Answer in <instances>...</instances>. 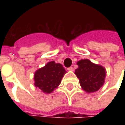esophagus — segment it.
Listing matches in <instances>:
<instances>
[{
    "label": "esophagus",
    "instance_id": "34e87169",
    "mask_svg": "<svg viewBox=\"0 0 125 125\" xmlns=\"http://www.w3.org/2000/svg\"><path fill=\"white\" fill-rule=\"evenodd\" d=\"M68 70L69 71H73V67H72V66H71V67H70V68H68Z\"/></svg>",
    "mask_w": 125,
    "mask_h": 125
}]
</instances>
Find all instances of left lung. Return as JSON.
I'll use <instances>...</instances> for the list:
<instances>
[{"label": "left lung", "mask_w": 125, "mask_h": 125, "mask_svg": "<svg viewBox=\"0 0 125 125\" xmlns=\"http://www.w3.org/2000/svg\"><path fill=\"white\" fill-rule=\"evenodd\" d=\"M78 68L75 74L80 80V84L87 92H96L104 82L106 71L102 66L92 63L89 60H81L77 63Z\"/></svg>", "instance_id": "left-lung-1"}]
</instances>
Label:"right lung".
I'll return each instance as SVG.
<instances>
[{
	"label": "right lung",
	"mask_w": 125,
	"mask_h": 125,
	"mask_svg": "<svg viewBox=\"0 0 125 125\" xmlns=\"http://www.w3.org/2000/svg\"><path fill=\"white\" fill-rule=\"evenodd\" d=\"M65 72L62 64L56 63L53 61L48 62L44 67L36 71L34 85L43 92L51 93L60 85Z\"/></svg>",
	"instance_id": "right-lung-1"
}]
</instances>
